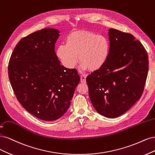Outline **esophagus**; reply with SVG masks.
I'll return each instance as SVG.
<instances>
[{"label": "esophagus", "mask_w": 155, "mask_h": 155, "mask_svg": "<svg viewBox=\"0 0 155 155\" xmlns=\"http://www.w3.org/2000/svg\"><path fill=\"white\" fill-rule=\"evenodd\" d=\"M86 77H87V76L86 75V74H82V75L81 76V82L82 83L86 82Z\"/></svg>", "instance_id": "esophagus-1"}]
</instances>
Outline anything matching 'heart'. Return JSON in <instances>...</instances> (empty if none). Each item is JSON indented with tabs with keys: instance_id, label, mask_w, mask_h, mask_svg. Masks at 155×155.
Here are the masks:
<instances>
[{
	"instance_id": "heart-1",
	"label": "heart",
	"mask_w": 155,
	"mask_h": 155,
	"mask_svg": "<svg viewBox=\"0 0 155 155\" xmlns=\"http://www.w3.org/2000/svg\"><path fill=\"white\" fill-rule=\"evenodd\" d=\"M110 50L107 37L90 31H75L67 36L66 44L57 47L56 54L68 69L74 68L79 60L83 69L95 71L106 64Z\"/></svg>"
}]
</instances>
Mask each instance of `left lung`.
<instances>
[{
	"mask_svg": "<svg viewBox=\"0 0 155 155\" xmlns=\"http://www.w3.org/2000/svg\"><path fill=\"white\" fill-rule=\"evenodd\" d=\"M110 54L106 64L87 77L89 96L96 111L115 118L128 111L143 91L149 61L143 45L131 34L108 29Z\"/></svg>",
	"mask_w": 155,
	"mask_h": 155,
	"instance_id": "1",
	"label": "left lung"
}]
</instances>
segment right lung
<instances>
[{
    "label": "right lung",
    "instance_id": "right-lung-1",
    "mask_svg": "<svg viewBox=\"0 0 155 155\" xmlns=\"http://www.w3.org/2000/svg\"><path fill=\"white\" fill-rule=\"evenodd\" d=\"M59 33L44 28L22 38L8 66L18 102L34 117L46 121L55 120L67 111L81 80L76 69L65 68L58 60L54 44Z\"/></svg>",
    "mask_w": 155,
    "mask_h": 155
}]
</instances>
